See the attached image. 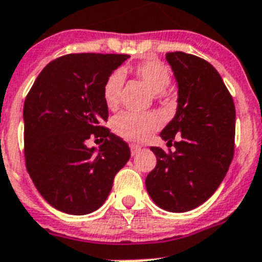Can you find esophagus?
I'll list each match as a JSON object with an SVG mask.
<instances>
[{"label":"esophagus","mask_w":262,"mask_h":262,"mask_svg":"<svg viewBox=\"0 0 262 262\" xmlns=\"http://www.w3.org/2000/svg\"><path fill=\"white\" fill-rule=\"evenodd\" d=\"M141 149V146L140 145H136V144H132L130 145V150H132V155L135 156L136 153H138V150Z\"/></svg>","instance_id":"34e87169"}]
</instances>
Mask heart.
<instances>
[{
    "instance_id": "b5f03b06",
    "label": "heart",
    "mask_w": 262,
    "mask_h": 262,
    "mask_svg": "<svg viewBox=\"0 0 262 262\" xmlns=\"http://www.w3.org/2000/svg\"><path fill=\"white\" fill-rule=\"evenodd\" d=\"M132 72L141 79L155 93L157 99L165 97V89L169 86L172 72L167 64L157 59H146L132 67ZM124 76L121 71H113L103 84V101L109 109H116L120 103ZM160 126V118L153 113L122 112L112 121L113 132L130 142H142L149 138Z\"/></svg>"
}]
</instances>
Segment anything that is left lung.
<instances>
[{"mask_svg":"<svg viewBox=\"0 0 262 262\" xmlns=\"http://www.w3.org/2000/svg\"><path fill=\"white\" fill-rule=\"evenodd\" d=\"M179 87L178 110L161 138L175 150L150 146L157 163L145 179L159 207L184 212L205 203L222 183L234 156L235 106L208 61L180 51L168 52Z\"/></svg>","mask_w":262,"mask_h":262,"instance_id":"8db88e82","label":"left lung"}]
</instances>
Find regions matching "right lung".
I'll return each instance as SVG.
<instances>
[{
	"instance_id": "obj_1",
	"label": "right lung",
	"mask_w": 262,
	"mask_h": 262,
	"mask_svg": "<svg viewBox=\"0 0 262 262\" xmlns=\"http://www.w3.org/2000/svg\"><path fill=\"white\" fill-rule=\"evenodd\" d=\"M129 55L69 54L42 69L24 102L27 171L44 199L59 211L84 215L103 205L129 145L110 133L103 84ZM90 138L103 141L87 148Z\"/></svg>"
}]
</instances>
